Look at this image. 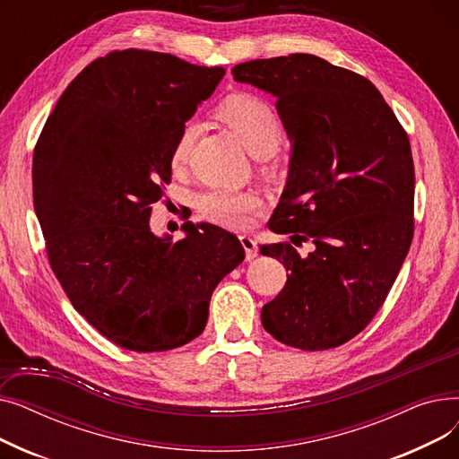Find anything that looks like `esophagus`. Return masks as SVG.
I'll return each mask as SVG.
<instances>
[{
  "instance_id": "obj_1",
  "label": "esophagus",
  "mask_w": 459,
  "mask_h": 459,
  "mask_svg": "<svg viewBox=\"0 0 459 459\" xmlns=\"http://www.w3.org/2000/svg\"><path fill=\"white\" fill-rule=\"evenodd\" d=\"M239 242H242V246H244V249H246V258H247V260L256 258L258 247H256V242H255V239H253L251 236H247V234L239 236Z\"/></svg>"
}]
</instances>
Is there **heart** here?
Wrapping results in <instances>:
<instances>
[{
	"instance_id": "heart-1",
	"label": "heart",
	"mask_w": 459,
	"mask_h": 459,
	"mask_svg": "<svg viewBox=\"0 0 459 459\" xmlns=\"http://www.w3.org/2000/svg\"><path fill=\"white\" fill-rule=\"evenodd\" d=\"M217 115L239 137L253 156H268L281 143L282 125L279 113L251 92H236L217 106ZM199 135V125L189 118L180 126L173 149V167H182L191 154ZM262 206L260 193L255 189L210 187L197 195V210L206 221L225 229H246L251 215Z\"/></svg>"
}]
</instances>
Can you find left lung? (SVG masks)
<instances>
[{"label":"left lung","instance_id":"8db88e82","mask_svg":"<svg viewBox=\"0 0 459 459\" xmlns=\"http://www.w3.org/2000/svg\"><path fill=\"white\" fill-rule=\"evenodd\" d=\"M277 96L294 152L268 227L290 242L262 246L290 272L262 307L275 341L322 351L363 331L393 288L415 232V165L407 132L376 85L310 54L255 59L232 68Z\"/></svg>","mask_w":459,"mask_h":459}]
</instances>
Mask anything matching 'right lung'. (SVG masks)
Segmentation results:
<instances>
[{"instance_id": "obj_1", "label": "right lung", "mask_w": 459, "mask_h": 459, "mask_svg": "<svg viewBox=\"0 0 459 459\" xmlns=\"http://www.w3.org/2000/svg\"><path fill=\"white\" fill-rule=\"evenodd\" d=\"M151 50H113L70 82L33 151V204L48 262L80 315L132 351H165L204 331L213 288L244 262L239 239L186 223L156 238L152 204L171 182L180 126L221 82Z\"/></svg>"}]
</instances>
